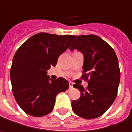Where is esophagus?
Listing matches in <instances>:
<instances>
[{"instance_id":"34e87169","label":"esophagus","mask_w":132,"mask_h":132,"mask_svg":"<svg viewBox=\"0 0 132 132\" xmlns=\"http://www.w3.org/2000/svg\"><path fill=\"white\" fill-rule=\"evenodd\" d=\"M69 89L73 88V83H72V82H69Z\"/></svg>"}]
</instances>
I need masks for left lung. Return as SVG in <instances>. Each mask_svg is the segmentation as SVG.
<instances>
[{
    "label": "left lung",
    "mask_w": 132,
    "mask_h": 132,
    "mask_svg": "<svg viewBox=\"0 0 132 132\" xmlns=\"http://www.w3.org/2000/svg\"><path fill=\"white\" fill-rule=\"evenodd\" d=\"M70 50H77L84 57L82 78L87 79L86 89L82 85L74 88L81 92L78 100L71 103L74 113L86 119L98 118L104 114L114 102L120 82L119 60L114 50L95 35L76 37Z\"/></svg>",
    "instance_id": "1"
}]
</instances>
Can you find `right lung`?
<instances>
[{
    "mask_svg": "<svg viewBox=\"0 0 132 132\" xmlns=\"http://www.w3.org/2000/svg\"><path fill=\"white\" fill-rule=\"evenodd\" d=\"M76 36L37 34L16 50L11 69L13 96L28 115L44 116L53 109L56 97L69 88L64 78L52 80L47 70L56 65L58 57L69 48Z\"/></svg>",
    "mask_w": 132,
    "mask_h": 132,
    "instance_id": "right-lung-1",
    "label": "right lung"
}]
</instances>
